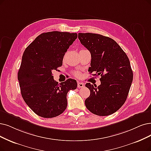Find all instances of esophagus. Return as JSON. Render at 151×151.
Listing matches in <instances>:
<instances>
[{
	"label": "esophagus",
	"instance_id": "1",
	"mask_svg": "<svg viewBox=\"0 0 151 151\" xmlns=\"http://www.w3.org/2000/svg\"><path fill=\"white\" fill-rule=\"evenodd\" d=\"M83 86H84V85H83V83H82V82H77V87L79 88H82Z\"/></svg>",
	"mask_w": 151,
	"mask_h": 151
}]
</instances>
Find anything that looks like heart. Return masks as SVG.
Listing matches in <instances>:
<instances>
[{
    "instance_id": "heart-1",
    "label": "heart",
    "mask_w": 151,
    "mask_h": 151,
    "mask_svg": "<svg viewBox=\"0 0 151 151\" xmlns=\"http://www.w3.org/2000/svg\"><path fill=\"white\" fill-rule=\"evenodd\" d=\"M73 75L75 77H77V78H79V77H81V72H79V71H74L73 72Z\"/></svg>"
}]
</instances>
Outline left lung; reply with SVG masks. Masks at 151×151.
I'll use <instances>...</instances> for the list:
<instances>
[{"mask_svg":"<svg viewBox=\"0 0 151 151\" xmlns=\"http://www.w3.org/2000/svg\"><path fill=\"white\" fill-rule=\"evenodd\" d=\"M82 45L91 54L88 68L93 76H100L98 87L87 83L90 91L85 100L87 109L99 116H108L118 111L127 99L133 72L126 54L116 42L101 35L79 33Z\"/></svg>","mask_w":151,"mask_h":151,"instance_id":"obj_1","label":"left lung"}]
</instances>
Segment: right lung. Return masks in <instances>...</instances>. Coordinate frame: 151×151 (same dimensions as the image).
<instances>
[{
  "instance_id": "1",
  "label": "right lung",
  "mask_w": 151,
  "mask_h": 151,
  "mask_svg": "<svg viewBox=\"0 0 151 151\" xmlns=\"http://www.w3.org/2000/svg\"><path fill=\"white\" fill-rule=\"evenodd\" d=\"M77 38V33H43L23 54L18 72L21 94L27 105L41 117L53 118L63 113L68 105V92L77 87L72 79L58 83L52 73L63 65L65 52Z\"/></svg>"
}]
</instances>
